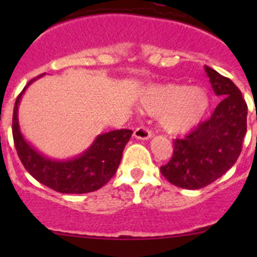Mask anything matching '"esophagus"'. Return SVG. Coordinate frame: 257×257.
<instances>
[{"label": "esophagus", "mask_w": 257, "mask_h": 257, "mask_svg": "<svg viewBox=\"0 0 257 257\" xmlns=\"http://www.w3.org/2000/svg\"><path fill=\"white\" fill-rule=\"evenodd\" d=\"M134 137L137 139H142V141H149L153 137V133L149 131V129L144 128V126H139L134 131Z\"/></svg>", "instance_id": "1"}]
</instances>
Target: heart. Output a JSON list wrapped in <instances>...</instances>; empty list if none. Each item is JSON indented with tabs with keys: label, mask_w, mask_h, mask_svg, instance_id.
Here are the masks:
<instances>
[{
	"label": "heart",
	"mask_w": 257,
	"mask_h": 257,
	"mask_svg": "<svg viewBox=\"0 0 257 257\" xmlns=\"http://www.w3.org/2000/svg\"><path fill=\"white\" fill-rule=\"evenodd\" d=\"M142 109L157 114L160 129L179 136L195 128L210 108V95L203 87L160 84L144 88L139 95Z\"/></svg>",
	"instance_id": "b5f03b06"
}]
</instances>
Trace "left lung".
I'll use <instances>...</instances> for the list:
<instances>
[{
  "label": "left lung",
  "instance_id": "1",
  "mask_svg": "<svg viewBox=\"0 0 257 257\" xmlns=\"http://www.w3.org/2000/svg\"><path fill=\"white\" fill-rule=\"evenodd\" d=\"M211 87L221 102L208 120L184 139L174 141V154L160 172L173 185L201 189L236 163L246 134L247 105L240 89L226 77L205 66Z\"/></svg>",
  "mask_w": 257,
  "mask_h": 257
}]
</instances>
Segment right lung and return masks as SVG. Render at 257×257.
<instances>
[{"label": "right lung", "instance_id": "add662e5", "mask_svg": "<svg viewBox=\"0 0 257 257\" xmlns=\"http://www.w3.org/2000/svg\"><path fill=\"white\" fill-rule=\"evenodd\" d=\"M42 76L30 80L15 103L12 134L18 157L36 180L58 193L84 194L98 190L115 174L124 147L133 132L120 129L99 134L82 154L69 159H54L42 154L23 137L18 120V107L23 93Z\"/></svg>", "mask_w": 257, "mask_h": 257}]
</instances>
